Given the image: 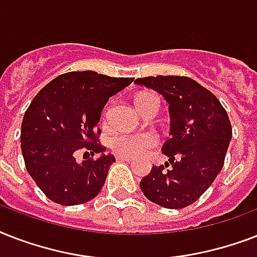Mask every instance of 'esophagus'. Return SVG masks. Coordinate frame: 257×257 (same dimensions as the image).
Here are the masks:
<instances>
[{"label": "esophagus", "mask_w": 257, "mask_h": 257, "mask_svg": "<svg viewBox=\"0 0 257 257\" xmlns=\"http://www.w3.org/2000/svg\"><path fill=\"white\" fill-rule=\"evenodd\" d=\"M117 160H122V161H128V163H132L133 159L132 157H125V156H117Z\"/></svg>", "instance_id": "obj_1"}]
</instances>
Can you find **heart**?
<instances>
[{"label": "heart", "instance_id": "heart-1", "mask_svg": "<svg viewBox=\"0 0 257 257\" xmlns=\"http://www.w3.org/2000/svg\"><path fill=\"white\" fill-rule=\"evenodd\" d=\"M148 94H141L136 98L140 100L141 97ZM157 137L153 133L136 132V133H121L113 137L112 149L116 155L125 157L141 156L147 149L156 145Z\"/></svg>", "mask_w": 257, "mask_h": 257}]
</instances>
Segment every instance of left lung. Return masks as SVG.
<instances>
[{
	"mask_svg": "<svg viewBox=\"0 0 257 257\" xmlns=\"http://www.w3.org/2000/svg\"><path fill=\"white\" fill-rule=\"evenodd\" d=\"M135 82L163 94L171 114V137L161 148L168 161L152 167L140 181L141 191L160 207H188L223 168L232 139L227 112L213 93L189 77L151 76Z\"/></svg>",
	"mask_w": 257,
	"mask_h": 257,
	"instance_id": "obj_1",
	"label": "left lung"
}]
</instances>
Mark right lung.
Segmentation results:
<instances>
[{
	"label": "right lung",
	"mask_w": 257,
	"mask_h": 257,
	"mask_svg": "<svg viewBox=\"0 0 257 257\" xmlns=\"http://www.w3.org/2000/svg\"><path fill=\"white\" fill-rule=\"evenodd\" d=\"M132 81L93 70L69 72L52 80L30 102L21 125L22 156L48 199L77 205L100 193L116 160L97 143V124L109 97ZM80 149L99 159L77 163L74 155Z\"/></svg>",
	"instance_id": "1"
}]
</instances>
